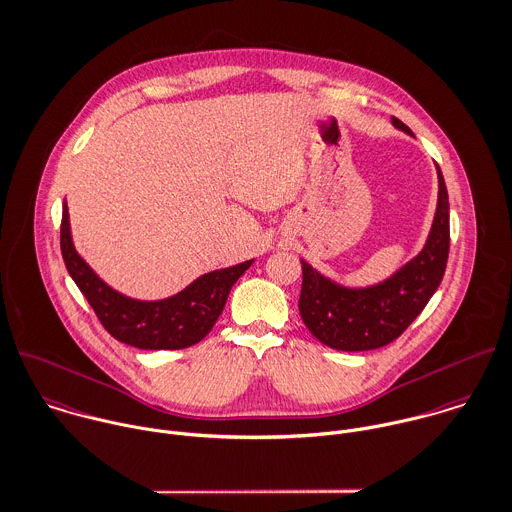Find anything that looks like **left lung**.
<instances>
[{
    "instance_id": "1",
    "label": "left lung",
    "mask_w": 512,
    "mask_h": 512,
    "mask_svg": "<svg viewBox=\"0 0 512 512\" xmlns=\"http://www.w3.org/2000/svg\"><path fill=\"white\" fill-rule=\"evenodd\" d=\"M393 125L409 135L413 131L397 117ZM439 175V201L433 227L423 251L379 285L349 289L333 283L303 265L299 313L307 329L327 347L337 351H371L393 343L419 317L439 289L451 245L449 193Z\"/></svg>"
}]
</instances>
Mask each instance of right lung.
I'll return each mask as SVG.
<instances>
[{"instance_id": "obj_1", "label": "right lung", "mask_w": 512, "mask_h": 512, "mask_svg": "<svg viewBox=\"0 0 512 512\" xmlns=\"http://www.w3.org/2000/svg\"><path fill=\"white\" fill-rule=\"evenodd\" d=\"M59 237L65 267L105 331L117 341L145 351H173L199 343L219 319L235 281L253 263L251 259L205 273L181 293L163 301H137L113 291L77 255L65 203Z\"/></svg>"}]
</instances>
